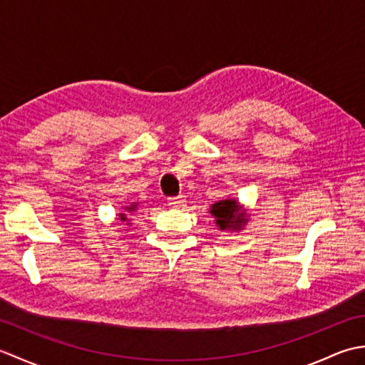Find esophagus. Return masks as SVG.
<instances>
[{"instance_id": "34e87169", "label": "esophagus", "mask_w": 365, "mask_h": 365, "mask_svg": "<svg viewBox=\"0 0 365 365\" xmlns=\"http://www.w3.org/2000/svg\"><path fill=\"white\" fill-rule=\"evenodd\" d=\"M185 202H187V199H185V196H177V197H170L168 200V205L173 207V208H178V207H183Z\"/></svg>"}]
</instances>
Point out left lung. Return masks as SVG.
Listing matches in <instances>:
<instances>
[{
    "label": "left lung",
    "instance_id": "1",
    "mask_svg": "<svg viewBox=\"0 0 365 365\" xmlns=\"http://www.w3.org/2000/svg\"><path fill=\"white\" fill-rule=\"evenodd\" d=\"M210 213L221 232H240L250 221L246 207L240 204L235 197H227L212 204Z\"/></svg>",
    "mask_w": 365,
    "mask_h": 365
}]
</instances>
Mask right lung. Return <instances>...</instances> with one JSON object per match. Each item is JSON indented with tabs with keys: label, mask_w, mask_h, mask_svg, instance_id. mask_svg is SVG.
<instances>
[{
	"label": "right lung",
	"mask_w": 365,
	"mask_h": 365,
	"mask_svg": "<svg viewBox=\"0 0 365 365\" xmlns=\"http://www.w3.org/2000/svg\"><path fill=\"white\" fill-rule=\"evenodd\" d=\"M138 210V202H131V204H127L122 207V212L119 213V218L120 221H125L130 224V216L127 213H135Z\"/></svg>",
	"instance_id": "right-lung-1"
}]
</instances>
